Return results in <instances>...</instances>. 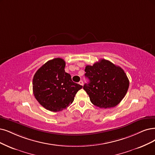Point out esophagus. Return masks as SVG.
<instances>
[{"label":"esophagus","mask_w":155,"mask_h":155,"mask_svg":"<svg viewBox=\"0 0 155 155\" xmlns=\"http://www.w3.org/2000/svg\"><path fill=\"white\" fill-rule=\"evenodd\" d=\"M78 84H79L80 85H83V84H84V83H83V81H80V82H78Z\"/></svg>","instance_id":"1"}]
</instances>
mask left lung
Segmentation results:
<instances>
[{
  "label": "left lung",
  "mask_w": 155,
  "mask_h": 155,
  "mask_svg": "<svg viewBox=\"0 0 155 155\" xmlns=\"http://www.w3.org/2000/svg\"><path fill=\"white\" fill-rule=\"evenodd\" d=\"M85 76L89 83L83 89L91 103L100 108H112L117 105L127 94L129 80L123 69L105 59H101L93 66L87 65Z\"/></svg>",
  "instance_id": "1"
}]
</instances>
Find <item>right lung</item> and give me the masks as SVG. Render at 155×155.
<instances>
[{"instance_id":"add662e5","label":"right lung","mask_w":155,"mask_h":155,"mask_svg":"<svg viewBox=\"0 0 155 155\" xmlns=\"http://www.w3.org/2000/svg\"><path fill=\"white\" fill-rule=\"evenodd\" d=\"M65 61L61 58L50 60L39 68L33 77V93L46 109L59 112L71 104L82 85L72 81L65 72Z\"/></svg>"}]
</instances>
